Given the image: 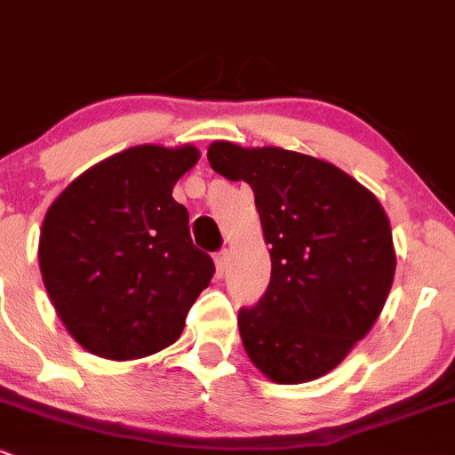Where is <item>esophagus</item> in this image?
<instances>
[{
	"label": "esophagus",
	"mask_w": 455,
	"mask_h": 455,
	"mask_svg": "<svg viewBox=\"0 0 455 455\" xmlns=\"http://www.w3.org/2000/svg\"><path fill=\"white\" fill-rule=\"evenodd\" d=\"M228 260H229V254H228V250L219 251V254L214 256V267H217V275H219V278H221V275H223V271L228 269Z\"/></svg>",
	"instance_id": "esophagus-1"
}]
</instances>
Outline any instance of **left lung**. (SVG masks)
<instances>
[{
  "mask_svg": "<svg viewBox=\"0 0 455 455\" xmlns=\"http://www.w3.org/2000/svg\"><path fill=\"white\" fill-rule=\"evenodd\" d=\"M208 162L251 186L271 245L269 287L238 313L247 357L283 386L324 377L386 307L396 271L386 210L348 172L304 153L217 140Z\"/></svg>",
  "mask_w": 455,
  "mask_h": 455,
  "instance_id": "1",
  "label": "left lung"
}]
</instances>
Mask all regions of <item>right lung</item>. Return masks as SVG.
<instances>
[{
  "instance_id": "1",
  "label": "right lung",
  "mask_w": 455,
  "mask_h": 455,
  "mask_svg": "<svg viewBox=\"0 0 455 455\" xmlns=\"http://www.w3.org/2000/svg\"><path fill=\"white\" fill-rule=\"evenodd\" d=\"M193 144H140L78 175L39 236L45 291L69 335L98 357L131 362L180 339L214 262L190 238L172 188L199 162Z\"/></svg>"
}]
</instances>
